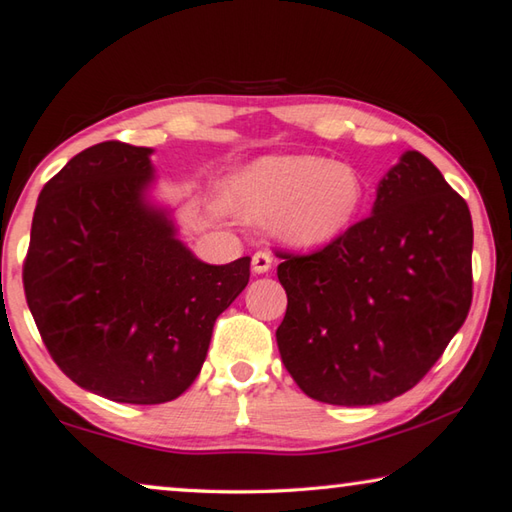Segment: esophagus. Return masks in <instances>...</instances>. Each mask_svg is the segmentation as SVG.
I'll return each instance as SVG.
<instances>
[{
	"label": "esophagus",
	"instance_id": "1",
	"mask_svg": "<svg viewBox=\"0 0 512 512\" xmlns=\"http://www.w3.org/2000/svg\"><path fill=\"white\" fill-rule=\"evenodd\" d=\"M270 266H273V257H270L268 250H257V253L253 255V270L257 275H264L270 270Z\"/></svg>",
	"mask_w": 512,
	"mask_h": 512
}]
</instances>
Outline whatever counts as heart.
Instances as JSON below:
<instances>
[{
    "label": "heart",
    "mask_w": 512,
    "mask_h": 512,
    "mask_svg": "<svg viewBox=\"0 0 512 512\" xmlns=\"http://www.w3.org/2000/svg\"><path fill=\"white\" fill-rule=\"evenodd\" d=\"M233 190L246 219H268L270 235L295 248L335 242L366 204L359 170L319 155L259 157L237 175Z\"/></svg>",
    "instance_id": "b5f03b06"
}]
</instances>
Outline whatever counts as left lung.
I'll return each instance as SVG.
<instances>
[{"label":"left lung","instance_id":"left-lung-1","mask_svg":"<svg viewBox=\"0 0 512 512\" xmlns=\"http://www.w3.org/2000/svg\"><path fill=\"white\" fill-rule=\"evenodd\" d=\"M470 255L468 204L406 150L379 182L373 215L313 255L279 253L288 306L275 335L290 377L335 406L406 393L466 322Z\"/></svg>","mask_w":512,"mask_h":512}]
</instances>
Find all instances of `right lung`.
<instances>
[{"label": "right lung", "mask_w": 512, "mask_h": 512, "mask_svg": "<svg viewBox=\"0 0 512 512\" xmlns=\"http://www.w3.org/2000/svg\"><path fill=\"white\" fill-rule=\"evenodd\" d=\"M153 148L102 142L37 199L24 290L64 375L119 404H164L195 382L250 257L206 264L150 202Z\"/></svg>", "instance_id": "1"}]
</instances>
